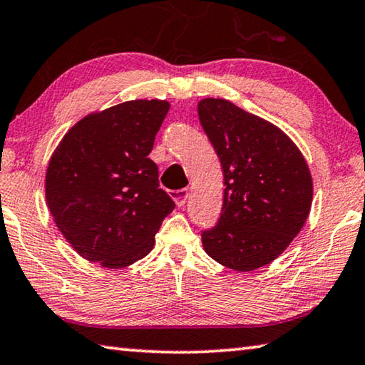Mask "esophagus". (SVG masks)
<instances>
[{"instance_id":"34e87169","label":"esophagus","mask_w":365,"mask_h":365,"mask_svg":"<svg viewBox=\"0 0 365 365\" xmlns=\"http://www.w3.org/2000/svg\"><path fill=\"white\" fill-rule=\"evenodd\" d=\"M171 195H173V199H175V202H176V205H178V207H184V205H186L187 199H189V190H187V189L173 190Z\"/></svg>"}]
</instances>
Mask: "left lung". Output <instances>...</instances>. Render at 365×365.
Returning <instances> with one entry per match:
<instances>
[{"label":"left lung","instance_id":"obj_1","mask_svg":"<svg viewBox=\"0 0 365 365\" xmlns=\"http://www.w3.org/2000/svg\"><path fill=\"white\" fill-rule=\"evenodd\" d=\"M197 110L226 186L218 225L202 232L203 250L229 269L255 271L282 255L308 218V163L280 128L232 102L207 98Z\"/></svg>","mask_w":365,"mask_h":365}]
</instances>
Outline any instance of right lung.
<instances>
[{"label": "right lung", "mask_w": 365, "mask_h": 365, "mask_svg": "<svg viewBox=\"0 0 365 365\" xmlns=\"http://www.w3.org/2000/svg\"><path fill=\"white\" fill-rule=\"evenodd\" d=\"M168 101L136 99L93 112L70 128L48 163L44 192L73 250L110 269L149 255L175 202L149 158Z\"/></svg>", "instance_id": "add662e5"}]
</instances>
